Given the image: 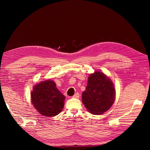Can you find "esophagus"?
Returning a JSON list of instances; mask_svg holds the SVG:
<instances>
[{
	"mask_svg": "<svg viewBox=\"0 0 150 150\" xmlns=\"http://www.w3.org/2000/svg\"><path fill=\"white\" fill-rule=\"evenodd\" d=\"M79 93H76L73 96H72V98H79Z\"/></svg>",
	"mask_w": 150,
	"mask_h": 150,
	"instance_id": "obj_1",
	"label": "esophagus"
}]
</instances>
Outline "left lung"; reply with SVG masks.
<instances>
[{"instance_id":"left-lung-1","label":"left lung","mask_w":150,"mask_h":150,"mask_svg":"<svg viewBox=\"0 0 150 150\" xmlns=\"http://www.w3.org/2000/svg\"><path fill=\"white\" fill-rule=\"evenodd\" d=\"M115 89L111 80L101 72L89 75L88 85L83 92L85 107L93 115L103 114L114 103Z\"/></svg>"}]
</instances>
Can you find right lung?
Masks as SVG:
<instances>
[{
	"mask_svg": "<svg viewBox=\"0 0 150 150\" xmlns=\"http://www.w3.org/2000/svg\"><path fill=\"white\" fill-rule=\"evenodd\" d=\"M65 96L56 87L52 81L36 84L31 92V100L34 106L40 114L54 116L59 114L64 104Z\"/></svg>",
	"mask_w": 150,
	"mask_h": 150,
	"instance_id": "1",
	"label": "right lung"
}]
</instances>
